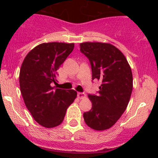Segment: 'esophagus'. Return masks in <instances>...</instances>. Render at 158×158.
I'll return each mask as SVG.
<instances>
[{
    "mask_svg": "<svg viewBox=\"0 0 158 158\" xmlns=\"http://www.w3.org/2000/svg\"><path fill=\"white\" fill-rule=\"evenodd\" d=\"M77 98H80V99H83V98H86L85 94L81 93V92H79V93H77Z\"/></svg>",
    "mask_w": 158,
    "mask_h": 158,
    "instance_id": "1",
    "label": "esophagus"
}]
</instances>
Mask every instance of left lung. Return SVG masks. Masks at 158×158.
Returning <instances> with one entry per match:
<instances>
[{
    "label": "left lung",
    "mask_w": 158,
    "mask_h": 158,
    "mask_svg": "<svg viewBox=\"0 0 158 158\" xmlns=\"http://www.w3.org/2000/svg\"><path fill=\"white\" fill-rule=\"evenodd\" d=\"M80 50L90 60L92 80L101 82L98 96L88 95L92 107L84 113V121L94 130H107L127 108L133 89L131 68L124 54L109 43L84 42Z\"/></svg>",
    "instance_id": "8db88e82"
}]
</instances>
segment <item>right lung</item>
Returning a JSON list of instances; mask_svg holds the SVG:
<instances>
[{
    "mask_svg": "<svg viewBox=\"0 0 158 158\" xmlns=\"http://www.w3.org/2000/svg\"><path fill=\"white\" fill-rule=\"evenodd\" d=\"M74 48V43L40 44L29 51L21 64L19 83L24 104L34 121L47 128L61 124L77 98L74 90L52 86L57 84V71Z\"/></svg>",
    "mask_w": 158,
    "mask_h": 158,
    "instance_id": "1",
    "label": "right lung"
}]
</instances>
